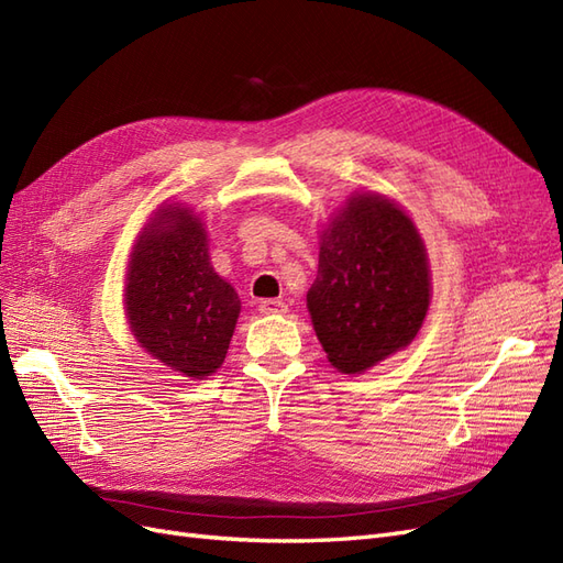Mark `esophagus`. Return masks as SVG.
<instances>
[{"label": "esophagus", "instance_id": "34e87169", "mask_svg": "<svg viewBox=\"0 0 563 563\" xmlns=\"http://www.w3.org/2000/svg\"><path fill=\"white\" fill-rule=\"evenodd\" d=\"M258 310L263 314H286L288 312V305L284 300H277V298H267V300H261Z\"/></svg>", "mask_w": 563, "mask_h": 563}]
</instances>
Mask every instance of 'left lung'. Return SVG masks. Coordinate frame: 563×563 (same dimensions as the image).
<instances>
[{
  "instance_id": "left-lung-1",
  "label": "left lung",
  "mask_w": 563,
  "mask_h": 563,
  "mask_svg": "<svg viewBox=\"0 0 563 563\" xmlns=\"http://www.w3.org/2000/svg\"><path fill=\"white\" fill-rule=\"evenodd\" d=\"M432 300L430 258L413 218L380 192H352L319 232L308 310L340 373H362L406 350Z\"/></svg>"
}]
</instances>
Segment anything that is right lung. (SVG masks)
<instances>
[{
    "label": "right lung",
    "instance_id": "1",
    "mask_svg": "<svg viewBox=\"0 0 563 563\" xmlns=\"http://www.w3.org/2000/svg\"><path fill=\"white\" fill-rule=\"evenodd\" d=\"M240 312V294L211 265L207 223L164 201L126 265L124 314L135 343L178 376L203 380L223 366Z\"/></svg>",
    "mask_w": 563,
    "mask_h": 563
}]
</instances>
